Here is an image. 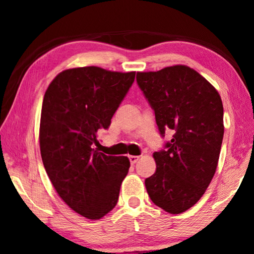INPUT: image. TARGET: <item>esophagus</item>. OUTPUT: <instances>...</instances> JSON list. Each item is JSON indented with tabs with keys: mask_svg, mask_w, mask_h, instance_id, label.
<instances>
[{
	"mask_svg": "<svg viewBox=\"0 0 254 254\" xmlns=\"http://www.w3.org/2000/svg\"><path fill=\"white\" fill-rule=\"evenodd\" d=\"M128 160H130L131 165H134V163H136V161L139 160V157H137V156H128Z\"/></svg>",
	"mask_w": 254,
	"mask_h": 254,
	"instance_id": "esophagus-1",
	"label": "esophagus"
}]
</instances>
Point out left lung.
Returning a JSON list of instances; mask_svg holds the SVG:
<instances>
[{
  "instance_id": "1",
  "label": "left lung",
  "mask_w": 254,
  "mask_h": 254,
  "mask_svg": "<svg viewBox=\"0 0 254 254\" xmlns=\"http://www.w3.org/2000/svg\"><path fill=\"white\" fill-rule=\"evenodd\" d=\"M161 136L174 132L165 149L153 153L157 169L145 179L150 199L170 214L192 207L212 182L224 126L221 96L196 70L184 65L136 72Z\"/></svg>"
}]
</instances>
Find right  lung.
Returning <instances> with one entry per match:
<instances>
[{"label": "right lung", "mask_w": 254, "mask_h": 254, "mask_svg": "<svg viewBox=\"0 0 254 254\" xmlns=\"http://www.w3.org/2000/svg\"><path fill=\"white\" fill-rule=\"evenodd\" d=\"M135 78L89 66L66 69L45 93L40 120V152L46 173L65 203L88 220L115 207L127 175V157L98 151L97 132L111 119Z\"/></svg>", "instance_id": "1"}]
</instances>
